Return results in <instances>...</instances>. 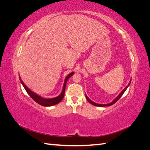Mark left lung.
<instances>
[{"mask_svg": "<svg viewBox=\"0 0 150 150\" xmlns=\"http://www.w3.org/2000/svg\"><path fill=\"white\" fill-rule=\"evenodd\" d=\"M130 83H131V80H130V82H129V83L128 84V86H126V87L123 89V90H122V91L121 92V93L118 95V96H117L115 99H114V100H113L111 103H110V104H97V103H94L93 101H92L91 100V99H89V98L87 96H86V99H87V100L91 103V104H93V105H94V106H99V107H104V106H111V105H112V104H115V103H116L117 101H118L119 100V99H120V98L122 96V94H123V93L125 92V91L126 90V89L127 88H128V86H129V85L130 84Z\"/></svg>", "mask_w": 150, "mask_h": 150, "instance_id": "left-lung-1", "label": "left lung"}]
</instances>
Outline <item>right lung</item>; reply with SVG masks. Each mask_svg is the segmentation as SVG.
Wrapping results in <instances>:
<instances>
[{"label":"right lung","instance_id":"right-lung-1","mask_svg":"<svg viewBox=\"0 0 150 150\" xmlns=\"http://www.w3.org/2000/svg\"><path fill=\"white\" fill-rule=\"evenodd\" d=\"M74 74V72H71L69 74H68L66 78L64 80V86H63V89L61 93L60 94L59 96H58L56 98H51V99H46V98H43L42 97L39 96V95L36 94L35 93H34V92L32 91H30L27 86L24 84V83H23V81H22L21 79V77H20V81L21 82L22 84V86H24V88H25V91H27V93H28V94L29 96L34 99V101H35L37 103L39 104L40 105L43 106H51L53 105H55V104H58L59 103H60L62 100V99L64 98V93H65V89H66V85L67 83V81L69 79L70 77H71L72 75Z\"/></svg>","mask_w":150,"mask_h":150}]
</instances>
